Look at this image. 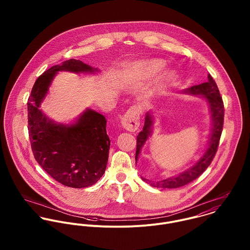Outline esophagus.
<instances>
[{"mask_svg":"<svg viewBox=\"0 0 250 250\" xmlns=\"http://www.w3.org/2000/svg\"><path fill=\"white\" fill-rule=\"evenodd\" d=\"M141 109L137 106L129 108L124 116L121 118V124L124 129L130 132H135L140 127Z\"/></svg>","mask_w":250,"mask_h":250,"instance_id":"34e87169","label":"esophagus"}]
</instances>
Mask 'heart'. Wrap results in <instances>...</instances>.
<instances>
[{"instance_id":"b5f03b06","label":"heart","mask_w":250,"mask_h":250,"mask_svg":"<svg viewBox=\"0 0 250 250\" xmlns=\"http://www.w3.org/2000/svg\"><path fill=\"white\" fill-rule=\"evenodd\" d=\"M166 66V62L160 59H151L139 62L133 65V72L135 75H139L144 78H151L158 75ZM173 72L167 71L165 74L164 83H167L173 79Z\"/></svg>"}]
</instances>
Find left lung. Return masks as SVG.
<instances>
[{
  "label": "left lung",
  "mask_w": 250,
  "mask_h": 250,
  "mask_svg": "<svg viewBox=\"0 0 250 250\" xmlns=\"http://www.w3.org/2000/svg\"><path fill=\"white\" fill-rule=\"evenodd\" d=\"M182 93H187L190 95H198L204 98L208 105L209 110L211 113V120H212V128L209 136V140L207 143V146L205 151L203 152L202 156L195 162V164L187 168L185 171L174 175L169 178L164 179L157 182H150V185L154 188H176L183 187L193 180L198 178L206 168L211 165L214 155L216 153V149L218 146V143L220 140L222 126H223V118H224V106L222 102V98L219 94V90L217 85L212 78V76L208 75V81L206 83H202L197 85L190 86ZM155 117L153 110H149L146 112L144 126L142 132L137 137V151H136V161H138L141 151L143 149V145L146 141L151 137L153 132V125H154ZM143 178V181H148L147 179Z\"/></svg>",
  "instance_id": "obj_1"
}]
</instances>
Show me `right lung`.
<instances>
[{
  "label": "right lung",
  "mask_w": 250,
  "mask_h": 250,
  "mask_svg": "<svg viewBox=\"0 0 250 250\" xmlns=\"http://www.w3.org/2000/svg\"><path fill=\"white\" fill-rule=\"evenodd\" d=\"M99 71L79 60H68L40 75L28 100V129L36 162L63 186L81 188L94 185L107 167L110 141L104 115L86 108L70 124L57 123L39 108L58 72Z\"/></svg>",
  "instance_id": "obj_1"
}]
</instances>
